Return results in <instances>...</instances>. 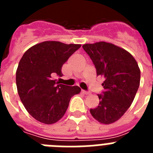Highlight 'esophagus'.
<instances>
[{
	"label": "esophagus",
	"mask_w": 153,
	"mask_h": 153,
	"mask_svg": "<svg viewBox=\"0 0 153 153\" xmlns=\"http://www.w3.org/2000/svg\"><path fill=\"white\" fill-rule=\"evenodd\" d=\"M82 93H83V94H86V95H87V94H90V92L89 91H86V90H82Z\"/></svg>",
	"instance_id": "1"
}]
</instances>
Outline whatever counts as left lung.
Masks as SVG:
<instances>
[{"instance_id": "left-lung-1", "label": "left lung", "mask_w": 153, "mask_h": 153, "mask_svg": "<svg viewBox=\"0 0 153 153\" xmlns=\"http://www.w3.org/2000/svg\"><path fill=\"white\" fill-rule=\"evenodd\" d=\"M103 77L104 90L97 94L98 106L90 113L99 122L110 124L121 118L132 104L140 82V70L134 57L126 50L106 42L83 46Z\"/></svg>"}]
</instances>
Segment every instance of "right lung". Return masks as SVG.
Masks as SVG:
<instances>
[{
  "instance_id": "obj_1",
  "label": "right lung",
  "mask_w": 153,
  "mask_h": 153,
  "mask_svg": "<svg viewBox=\"0 0 153 153\" xmlns=\"http://www.w3.org/2000/svg\"><path fill=\"white\" fill-rule=\"evenodd\" d=\"M80 44L44 41L24 53L16 72L17 92L28 113L37 121L53 124L67 111L70 99L80 92L77 86L60 84L53 79L62 76L61 69Z\"/></svg>"
}]
</instances>
